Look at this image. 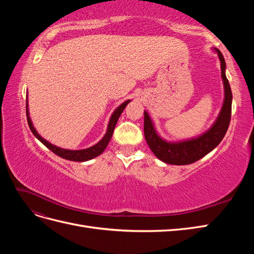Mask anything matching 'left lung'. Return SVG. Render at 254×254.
I'll return each mask as SVG.
<instances>
[{"label": "left lung", "mask_w": 254, "mask_h": 254, "mask_svg": "<svg viewBox=\"0 0 254 254\" xmlns=\"http://www.w3.org/2000/svg\"><path fill=\"white\" fill-rule=\"evenodd\" d=\"M220 60L221 78L225 88V98L221 110L214 124L205 132L193 139L168 142L161 137L147 111H144V135L155 156L166 164L187 165L200 160L212 151L224 139L231 120L232 91L226 76V61L218 49H214Z\"/></svg>", "instance_id": "obj_1"}]
</instances>
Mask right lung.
I'll return each instance as SVG.
<instances>
[{
	"instance_id": "add662e5",
	"label": "right lung",
	"mask_w": 254,
	"mask_h": 254,
	"mask_svg": "<svg viewBox=\"0 0 254 254\" xmlns=\"http://www.w3.org/2000/svg\"><path fill=\"white\" fill-rule=\"evenodd\" d=\"M131 102L130 99H128V101L124 102L123 104H121L117 109H115L111 115V118L109 120V123H108V127H107V132L105 133V135L103 136V139L99 141L98 143H96L95 145L91 146V147L89 148H86V149H79V150H71V149H64V148H60V147H57L56 145H53L51 144L49 141H47L45 139H43V137L37 132L36 128L34 127L33 123H32V120H30V117H29V110H28V102H27V98H26V117H27V123H28V126L30 128V130H32L33 134L37 137L38 140H39L42 144H44L47 147L52 150L55 155L64 158L65 160H70V161H76V162H84V161H89L91 159H93L97 156L101 155V153L106 149L107 145H108V143L110 142L111 137H112V134H113V131H114V128H115V125H117L118 123V120L120 118V115L122 114V112L124 111V109L126 108V106Z\"/></svg>"
}]
</instances>
